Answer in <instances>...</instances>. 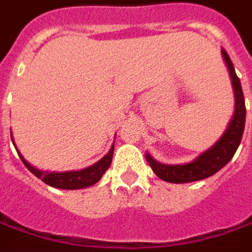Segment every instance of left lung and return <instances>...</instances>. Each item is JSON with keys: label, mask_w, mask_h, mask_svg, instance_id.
I'll list each match as a JSON object with an SVG mask.
<instances>
[{"label": "left lung", "mask_w": 252, "mask_h": 252, "mask_svg": "<svg viewBox=\"0 0 252 252\" xmlns=\"http://www.w3.org/2000/svg\"><path fill=\"white\" fill-rule=\"evenodd\" d=\"M225 65L228 68L232 90H234V99H235V109L234 115L231 117L225 132L222 136L199 156H196L193 160L182 165H168L158 162L152 155L146 152V160L151 165L152 171L159 176L162 181L172 182V184H187L195 182L212 176L214 173L221 171L225 165L232 159L235 155L241 139H243L244 126H245V101H244L243 87L241 81L238 79L234 64L231 62L228 53L224 48L221 50Z\"/></svg>", "instance_id": "8db88e82"}]
</instances>
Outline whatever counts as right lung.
<instances>
[{"instance_id":"obj_1","label":"right lung","mask_w":252,"mask_h":252,"mask_svg":"<svg viewBox=\"0 0 252 252\" xmlns=\"http://www.w3.org/2000/svg\"><path fill=\"white\" fill-rule=\"evenodd\" d=\"M11 140H12V133H11ZM14 143V142H12ZM15 146V143H14ZM17 149V148H15ZM113 151H115V142L110 148V151L106 153L100 160L96 163H93L92 166H87L84 169L79 171H67V172H48L40 171L37 168H34L31 163H28L27 160L23 158V155L17 149L18 156L21 158L23 163L26 165L28 171L34 173L38 179H41L47 185L53 187V188L59 189H83L89 188L94 184H97L101 176L104 175V172L109 169L110 163H112V158H113Z\"/></svg>"}]
</instances>
